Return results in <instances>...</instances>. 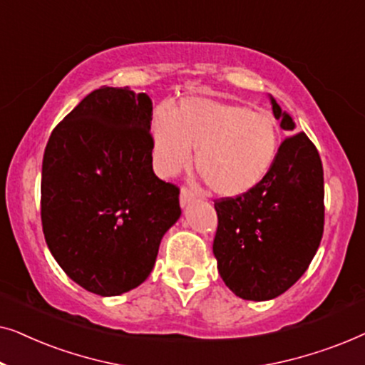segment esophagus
Listing matches in <instances>:
<instances>
[{
  "label": "esophagus",
  "mask_w": 365,
  "mask_h": 365,
  "mask_svg": "<svg viewBox=\"0 0 365 365\" xmlns=\"http://www.w3.org/2000/svg\"><path fill=\"white\" fill-rule=\"evenodd\" d=\"M194 199H196V194L192 191H189L187 187H182L181 189V194H179V201H181V206H187L189 202H192Z\"/></svg>",
  "instance_id": "esophagus-1"
}]
</instances>
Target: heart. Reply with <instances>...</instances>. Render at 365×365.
<instances>
[{
	"mask_svg": "<svg viewBox=\"0 0 365 365\" xmlns=\"http://www.w3.org/2000/svg\"><path fill=\"white\" fill-rule=\"evenodd\" d=\"M154 168L173 176L196 168L222 197L242 196L259 186L276 163L281 136L266 111L204 96H186L176 111L156 108L151 123Z\"/></svg>",
	"mask_w": 365,
	"mask_h": 365,
	"instance_id": "heart-1",
	"label": "heart"
}]
</instances>
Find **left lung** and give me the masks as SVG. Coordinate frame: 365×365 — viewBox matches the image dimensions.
<instances>
[{"label": "left lung", "instance_id": "1", "mask_svg": "<svg viewBox=\"0 0 365 365\" xmlns=\"http://www.w3.org/2000/svg\"><path fill=\"white\" fill-rule=\"evenodd\" d=\"M284 131L296 123L271 96ZM212 252L231 291L246 301H269L294 286L316 256L324 232V171L304 133L286 138L266 179L246 194L214 201Z\"/></svg>", "mask_w": 365, "mask_h": 365}]
</instances>
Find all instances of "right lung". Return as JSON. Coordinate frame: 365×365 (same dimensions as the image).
<instances>
[{
  "mask_svg": "<svg viewBox=\"0 0 365 365\" xmlns=\"http://www.w3.org/2000/svg\"><path fill=\"white\" fill-rule=\"evenodd\" d=\"M153 101L129 88L89 93L44 149L41 222L69 279L103 297L146 281L181 216L179 189L153 171Z\"/></svg>",
  "mask_w": 365,
  "mask_h": 365,
  "instance_id": "obj_1",
  "label": "right lung"
}]
</instances>
